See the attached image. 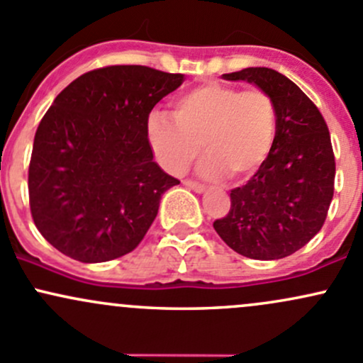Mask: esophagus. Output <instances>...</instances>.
<instances>
[{"label":"esophagus","instance_id":"1","mask_svg":"<svg viewBox=\"0 0 363 363\" xmlns=\"http://www.w3.org/2000/svg\"><path fill=\"white\" fill-rule=\"evenodd\" d=\"M183 185H185L186 189L194 190V192H197V194L204 192V185H201V183H197V182H192V180H185V182H183Z\"/></svg>","mask_w":363,"mask_h":363}]
</instances>
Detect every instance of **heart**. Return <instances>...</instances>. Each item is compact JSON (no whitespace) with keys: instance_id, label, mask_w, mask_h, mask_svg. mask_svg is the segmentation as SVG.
Listing matches in <instances>:
<instances>
[{"instance_id":"obj_1","label":"heart","mask_w":363,"mask_h":363,"mask_svg":"<svg viewBox=\"0 0 363 363\" xmlns=\"http://www.w3.org/2000/svg\"><path fill=\"white\" fill-rule=\"evenodd\" d=\"M275 126V104L267 91L208 83L174 100L171 119L152 114L147 130L152 149L169 173H185L202 145L208 154L199 164L202 177L244 180L270 154Z\"/></svg>"}]
</instances>
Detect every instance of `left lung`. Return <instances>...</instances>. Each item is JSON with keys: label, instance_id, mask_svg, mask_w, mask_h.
<instances>
[{"label": "left lung", "instance_id": "obj_1", "mask_svg": "<svg viewBox=\"0 0 363 363\" xmlns=\"http://www.w3.org/2000/svg\"><path fill=\"white\" fill-rule=\"evenodd\" d=\"M223 77L267 91L277 126L268 157L230 192V211L213 227L245 258H286L320 232L333 201L336 161L329 128L317 105L274 69L247 67Z\"/></svg>", "mask_w": 363, "mask_h": 363}]
</instances>
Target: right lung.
<instances>
[{
  "label": "right lung",
  "mask_w": 363,
  "mask_h": 363,
  "mask_svg": "<svg viewBox=\"0 0 363 363\" xmlns=\"http://www.w3.org/2000/svg\"><path fill=\"white\" fill-rule=\"evenodd\" d=\"M183 74L108 65L74 79L43 116L29 162V206L53 247L83 263L128 255L178 185L154 162L149 116Z\"/></svg>",
  "instance_id": "1"
}]
</instances>
